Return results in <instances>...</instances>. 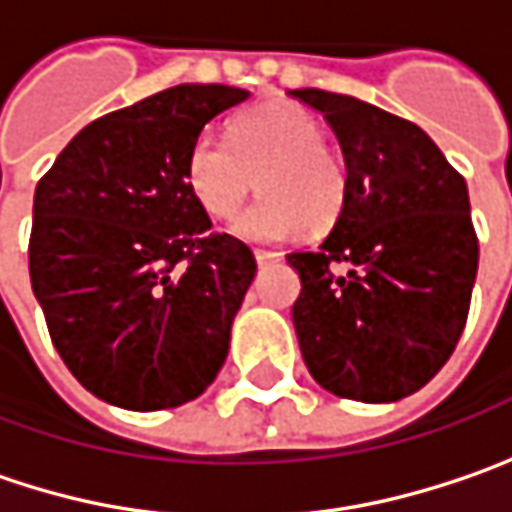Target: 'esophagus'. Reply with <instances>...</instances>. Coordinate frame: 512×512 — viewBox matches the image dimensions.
<instances>
[{
  "mask_svg": "<svg viewBox=\"0 0 512 512\" xmlns=\"http://www.w3.org/2000/svg\"><path fill=\"white\" fill-rule=\"evenodd\" d=\"M255 260L263 266V263H272V260H281V252H266V249H255Z\"/></svg>",
  "mask_w": 512,
  "mask_h": 512,
  "instance_id": "34e87169",
  "label": "esophagus"
}]
</instances>
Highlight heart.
<instances>
[{"mask_svg": "<svg viewBox=\"0 0 512 512\" xmlns=\"http://www.w3.org/2000/svg\"><path fill=\"white\" fill-rule=\"evenodd\" d=\"M324 144L321 121L304 106H257L231 127V138L214 130L194 138L185 182L202 211L220 220L260 185L263 196L231 223L243 240L275 243L301 228L321 234L339 223L347 202L345 167Z\"/></svg>", "mask_w": 512, "mask_h": 512, "instance_id": "1", "label": "heart"}]
</instances>
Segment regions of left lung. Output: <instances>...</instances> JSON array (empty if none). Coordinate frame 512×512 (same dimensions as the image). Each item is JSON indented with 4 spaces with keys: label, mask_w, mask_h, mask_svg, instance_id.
<instances>
[{
    "label": "left lung",
    "mask_w": 512,
    "mask_h": 512,
    "mask_svg": "<svg viewBox=\"0 0 512 512\" xmlns=\"http://www.w3.org/2000/svg\"><path fill=\"white\" fill-rule=\"evenodd\" d=\"M342 144L347 202L316 252H292V324L307 371L336 397L397 403L464 333L478 240L464 176L417 124L321 89H292ZM345 265V276L332 269Z\"/></svg>",
    "instance_id": "left-lung-1"
}]
</instances>
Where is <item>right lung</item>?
<instances>
[{"instance_id":"1","label":"right lung","mask_w":512,"mask_h":512,"mask_svg":"<svg viewBox=\"0 0 512 512\" xmlns=\"http://www.w3.org/2000/svg\"><path fill=\"white\" fill-rule=\"evenodd\" d=\"M249 98L179 83L83 127L34 191L31 289L66 368L104 403L159 411L220 374L255 257L185 182L202 127Z\"/></svg>"}]
</instances>
